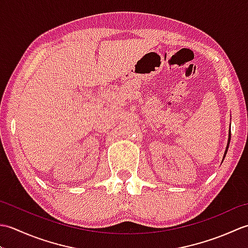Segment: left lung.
<instances>
[{"instance_id":"1","label":"left lung","mask_w":248,"mask_h":248,"mask_svg":"<svg viewBox=\"0 0 248 248\" xmlns=\"http://www.w3.org/2000/svg\"><path fill=\"white\" fill-rule=\"evenodd\" d=\"M230 132H229V140H228V144H227V148H226V151H225V155H226V154H227V150H228V147H229V143H230Z\"/></svg>"}]
</instances>
